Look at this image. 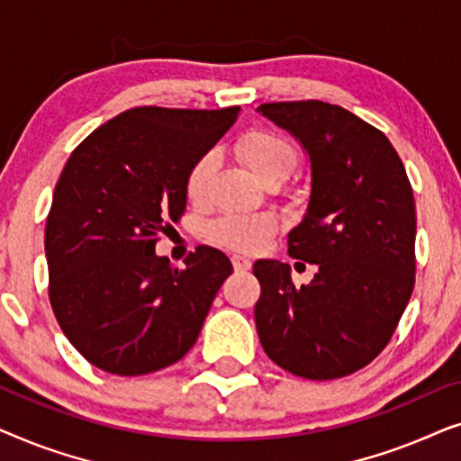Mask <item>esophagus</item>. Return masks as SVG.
<instances>
[{
	"mask_svg": "<svg viewBox=\"0 0 461 461\" xmlns=\"http://www.w3.org/2000/svg\"><path fill=\"white\" fill-rule=\"evenodd\" d=\"M232 268H235L237 273H245V270L251 268V260L241 254H235L232 256Z\"/></svg>",
	"mask_w": 461,
	"mask_h": 461,
	"instance_id": "34e87169",
	"label": "esophagus"
}]
</instances>
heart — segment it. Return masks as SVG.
<instances>
[{"instance_id": "1", "label": "heart", "mask_w": 461, "mask_h": 461, "mask_svg": "<svg viewBox=\"0 0 461 461\" xmlns=\"http://www.w3.org/2000/svg\"><path fill=\"white\" fill-rule=\"evenodd\" d=\"M237 153L262 182L285 180L295 167V149L285 136L270 130H251L237 142ZM213 155H203L186 176V194L191 201L203 199L213 174ZM276 230V220L268 213H229L210 226L213 243L239 251L260 249Z\"/></svg>"}]
</instances>
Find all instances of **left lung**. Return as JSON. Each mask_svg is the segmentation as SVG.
I'll return each mask as SVG.
<instances>
[{
	"mask_svg": "<svg viewBox=\"0 0 461 461\" xmlns=\"http://www.w3.org/2000/svg\"><path fill=\"white\" fill-rule=\"evenodd\" d=\"M258 113L302 144L311 194L289 256L317 264L295 287L289 264L258 260L256 330L268 358L306 380L363 369L390 342L415 283V201L386 136L342 106L302 100Z\"/></svg>",
	"mask_w": 461,
	"mask_h": 461,
	"instance_id": "1",
	"label": "left lung"
}]
</instances>
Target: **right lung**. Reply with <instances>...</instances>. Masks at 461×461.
I'll return each mask as SVG.
<instances>
[{
    "label": "right lung",
    "mask_w": 461,
    "mask_h": 461,
    "mask_svg": "<svg viewBox=\"0 0 461 461\" xmlns=\"http://www.w3.org/2000/svg\"><path fill=\"white\" fill-rule=\"evenodd\" d=\"M138 106L94 130L68 157L46 222L50 302L94 367L144 375L197 342L232 264L199 245L176 268L155 243L186 210V176L239 117Z\"/></svg>",
    "instance_id": "1"
}]
</instances>
